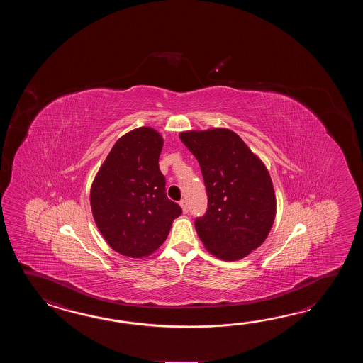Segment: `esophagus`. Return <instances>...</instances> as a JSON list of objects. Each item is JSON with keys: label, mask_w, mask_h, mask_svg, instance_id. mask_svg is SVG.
<instances>
[{"label": "esophagus", "mask_w": 363, "mask_h": 363, "mask_svg": "<svg viewBox=\"0 0 363 363\" xmlns=\"http://www.w3.org/2000/svg\"><path fill=\"white\" fill-rule=\"evenodd\" d=\"M180 206L183 208V213L186 214V213H188V203H186V200L180 201Z\"/></svg>", "instance_id": "1"}]
</instances>
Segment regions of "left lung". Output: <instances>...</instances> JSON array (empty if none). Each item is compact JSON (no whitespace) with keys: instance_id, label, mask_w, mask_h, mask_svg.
Here are the masks:
<instances>
[{"instance_id":"obj_1","label":"left lung","mask_w":363,"mask_h":363,"mask_svg":"<svg viewBox=\"0 0 363 363\" xmlns=\"http://www.w3.org/2000/svg\"><path fill=\"white\" fill-rule=\"evenodd\" d=\"M200 163L208 210L196 218L201 241L224 261L247 257L267 238L277 199L270 174L239 135L225 128L179 135Z\"/></svg>"}]
</instances>
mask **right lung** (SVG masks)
Wrapping results in <instances>:
<instances>
[{
	"label": "right lung",
	"instance_id": "right-lung-1",
	"mask_svg": "<svg viewBox=\"0 0 363 363\" xmlns=\"http://www.w3.org/2000/svg\"><path fill=\"white\" fill-rule=\"evenodd\" d=\"M162 136L150 127L125 133L111 147L91 189L93 218L121 255L141 258L161 247L182 208L166 194L158 166Z\"/></svg>",
	"mask_w": 363,
	"mask_h": 363
}]
</instances>
